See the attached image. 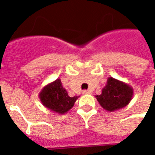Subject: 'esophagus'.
Masks as SVG:
<instances>
[{"mask_svg": "<svg viewBox=\"0 0 155 155\" xmlns=\"http://www.w3.org/2000/svg\"><path fill=\"white\" fill-rule=\"evenodd\" d=\"M90 93H91L90 90H84L83 91V94H90Z\"/></svg>", "mask_w": 155, "mask_h": 155, "instance_id": "34e87169", "label": "esophagus"}]
</instances>
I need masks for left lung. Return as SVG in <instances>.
Here are the masks:
<instances>
[{
  "mask_svg": "<svg viewBox=\"0 0 155 155\" xmlns=\"http://www.w3.org/2000/svg\"><path fill=\"white\" fill-rule=\"evenodd\" d=\"M133 92L129 85L110 77L101 94L96 97L104 109L113 112L127 105L132 99Z\"/></svg>",
  "mask_w": 155,
  "mask_h": 155,
  "instance_id": "left-lung-1",
  "label": "left lung"
}]
</instances>
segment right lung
Masks as SVG:
<instances>
[{"label":"right lung","mask_w":155,"mask_h":155,"mask_svg":"<svg viewBox=\"0 0 155 155\" xmlns=\"http://www.w3.org/2000/svg\"><path fill=\"white\" fill-rule=\"evenodd\" d=\"M40 100L47 108L58 113H67L72 108L78 97H70L59 79L47 85L40 93Z\"/></svg>","instance_id":"1"}]
</instances>
